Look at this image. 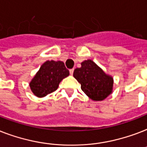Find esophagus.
I'll list each match as a JSON object with an SVG mask.
<instances>
[{"instance_id":"esophagus-1","label":"esophagus","mask_w":147,"mask_h":147,"mask_svg":"<svg viewBox=\"0 0 147 147\" xmlns=\"http://www.w3.org/2000/svg\"><path fill=\"white\" fill-rule=\"evenodd\" d=\"M73 71H74V69H71L69 70V72H70V74H71V75H72V74H73Z\"/></svg>"}]
</instances>
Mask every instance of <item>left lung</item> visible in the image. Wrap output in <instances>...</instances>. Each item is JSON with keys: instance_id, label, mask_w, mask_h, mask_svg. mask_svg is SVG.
<instances>
[{"instance_id": "8db88e82", "label": "left lung", "mask_w": 147, "mask_h": 147, "mask_svg": "<svg viewBox=\"0 0 147 147\" xmlns=\"http://www.w3.org/2000/svg\"><path fill=\"white\" fill-rule=\"evenodd\" d=\"M81 68L74 70L73 76L81 84L82 90L95 101L105 99L112 93L113 79L106 75L92 60L82 62Z\"/></svg>"}]
</instances>
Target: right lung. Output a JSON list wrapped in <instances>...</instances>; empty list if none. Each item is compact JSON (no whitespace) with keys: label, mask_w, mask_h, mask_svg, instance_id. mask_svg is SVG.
Returning <instances> with one entry per match:
<instances>
[{"label":"right lung","mask_w":147,"mask_h":147,"mask_svg":"<svg viewBox=\"0 0 147 147\" xmlns=\"http://www.w3.org/2000/svg\"><path fill=\"white\" fill-rule=\"evenodd\" d=\"M69 75L62 61H45L30 82L31 91L38 97H44L55 91L60 82Z\"/></svg>","instance_id":"1"}]
</instances>
